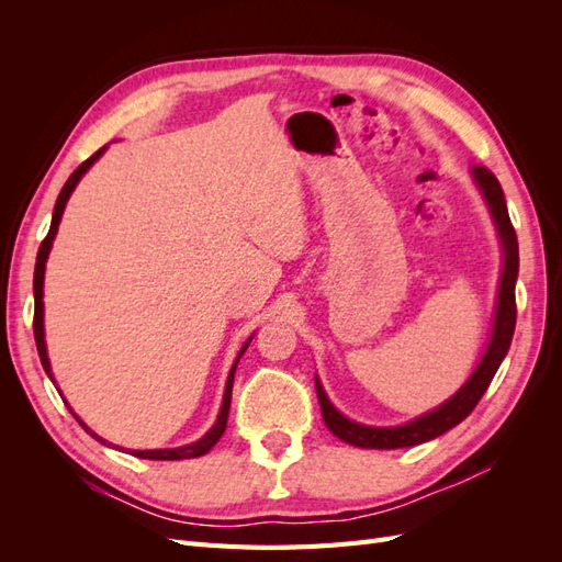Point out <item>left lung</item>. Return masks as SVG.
<instances>
[{
    "label": "left lung",
    "instance_id": "1",
    "mask_svg": "<svg viewBox=\"0 0 562 562\" xmlns=\"http://www.w3.org/2000/svg\"><path fill=\"white\" fill-rule=\"evenodd\" d=\"M471 178L475 187H479V192L483 194V201L490 211L492 223H495L499 244H502V277H499V291L495 302V318H492V330H490L487 347L483 351V359L479 361V366H475L469 380L459 386L446 403H440L438 407H434V411L424 413L411 422L396 424V427H370V424H361L345 417L333 405L326 389H323L321 380L316 378V396L321 403L323 422H326V427L339 440H345L349 446L370 448V450L413 448L450 431L464 417H469V413L475 405H479L492 378H495L497 368L502 366L508 347H512V337L516 330V281H518L516 229L512 225V217H508L506 199L495 173L487 171L485 166H471Z\"/></svg>",
    "mask_w": 562,
    "mask_h": 562
}]
</instances>
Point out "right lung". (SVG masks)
<instances>
[{"label":"right lung","instance_id":"add662e5","mask_svg":"<svg viewBox=\"0 0 562 562\" xmlns=\"http://www.w3.org/2000/svg\"><path fill=\"white\" fill-rule=\"evenodd\" d=\"M105 149H108V145L105 147H100L93 157H89L87 161H83L77 171L67 178V182L63 184V190H60V194H58V199H56V209H54V217H50V229H48V234H46V239L42 241V246H40V252H37V265H35V281H32V288H35V342H37V351H40V359H42V366H44V370H46V375H48V380L56 384V380H54V372H50V361H48V351H46V339H44V271H46V260H48V252H50V246H54V239H56V234H58V225H60V217H63V211H65V206H67V201H70V196H72V192H75V187L79 184V180L87 176V171L89 168L105 155ZM250 339H252V335L246 339V345L241 347V351L236 353V361L232 363V370H229V375H227V384H225V394H223V405H220V413H217V419H215V424L213 427L203 434L199 440H194V443H187V446H180V448H164V450H128L133 457H140V459H161V462H173V459H192V457H201V454H206L217 440H220V436L225 434V429H227V417H229V405H232V384H234V372H236V366H239V359L244 356V351L248 349V345H250ZM58 389V386H56ZM67 403V401H65ZM70 413L75 415V411L70 407ZM77 417V415H75ZM77 422L81 424L83 429H87L98 443H103V446H108V448H112V443H108L105 438H100L95 431H91L87 424H83L79 417H77ZM116 450H124V448H119V446H114Z\"/></svg>","mask_w":562,"mask_h":562}]
</instances>
